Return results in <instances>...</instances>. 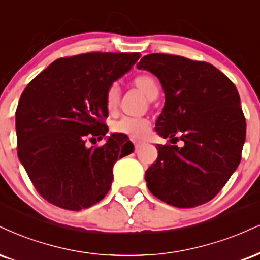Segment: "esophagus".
<instances>
[{"instance_id": "esophagus-1", "label": "esophagus", "mask_w": 260, "mask_h": 260, "mask_svg": "<svg viewBox=\"0 0 260 260\" xmlns=\"http://www.w3.org/2000/svg\"><path fill=\"white\" fill-rule=\"evenodd\" d=\"M133 143H134V146H136V149H138L139 146H142V142H137V140H133Z\"/></svg>"}]
</instances>
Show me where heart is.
Listing matches in <instances>:
<instances>
[{
    "label": "heart",
    "instance_id": "heart-1",
    "mask_svg": "<svg viewBox=\"0 0 260 260\" xmlns=\"http://www.w3.org/2000/svg\"><path fill=\"white\" fill-rule=\"evenodd\" d=\"M134 83L149 98L154 94V92L158 90L157 81L150 75H139L134 79ZM118 100H120V86L114 82L108 87L105 93V105L108 110H115L118 104ZM111 129L114 133L123 134L132 139H142L149 132L150 121L145 117L124 116L115 121L112 123Z\"/></svg>",
    "mask_w": 260,
    "mask_h": 260
}]
</instances>
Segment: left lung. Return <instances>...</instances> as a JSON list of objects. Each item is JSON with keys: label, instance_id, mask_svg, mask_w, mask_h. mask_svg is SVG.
I'll return each mask as SVG.
<instances>
[{"label": "left lung", "instance_id": "8db88e82", "mask_svg": "<svg viewBox=\"0 0 260 260\" xmlns=\"http://www.w3.org/2000/svg\"><path fill=\"white\" fill-rule=\"evenodd\" d=\"M138 69L164 87L165 106L156 132L158 156L145 172L150 192L168 205L193 208L211 201L241 161L246 118L235 84L206 61L164 53L142 58Z\"/></svg>", "mask_w": 260, "mask_h": 260}]
</instances>
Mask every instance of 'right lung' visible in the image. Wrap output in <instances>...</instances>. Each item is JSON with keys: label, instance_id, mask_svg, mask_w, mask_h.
Wrapping results in <instances>:
<instances>
[{"label": "right lung", "instance_id": "right-lung-1", "mask_svg": "<svg viewBox=\"0 0 260 260\" xmlns=\"http://www.w3.org/2000/svg\"><path fill=\"white\" fill-rule=\"evenodd\" d=\"M139 53L90 52L60 58L37 75L15 111L18 157L37 192L52 205L81 211L110 190L112 167L134 146L117 134L104 145L108 87L126 74Z\"/></svg>", "mask_w": 260, "mask_h": 260}]
</instances>
